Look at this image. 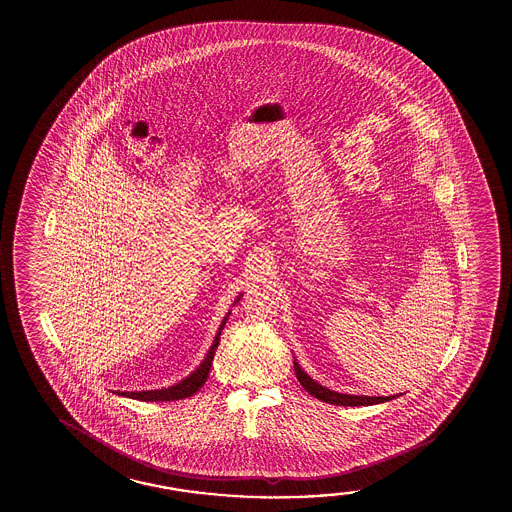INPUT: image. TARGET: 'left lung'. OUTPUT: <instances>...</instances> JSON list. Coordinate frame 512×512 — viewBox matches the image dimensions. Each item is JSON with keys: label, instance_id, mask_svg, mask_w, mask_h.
<instances>
[{"label": "left lung", "instance_id": "left-lung-1", "mask_svg": "<svg viewBox=\"0 0 512 512\" xmlns=\"http://www.w3.org/2000/svg\"><path fill=\"white\" fill-rule=\"evenodd\" d=\"M294 371H296V378L302 384L303 389L307 393L312 394L314 398H318L321 402L332 403V405H343V407H359V405H377V403L389 402L396 396H364V394H344L332 391L328 387L321 386L316 380L303 371L302 366L294 359Z\"/></svg>", "mask_w": 512, "mask_h": 512}]
</instances>
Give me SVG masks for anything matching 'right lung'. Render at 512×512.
I'll list each match as a JSON object with an SVG mask.
<instances>
[{
  "instance_id": "obj_1",
  "label": "right lung",
  "mask_w": 512,
  "mask_h": 512,
  "mask_svg": "<svg viewBox=\"0 0 512 512\" xmlns=\"http://www.w3.org/2000/svg\"><path fill=\"white\" fill-rule=\"evenodd\" d=\"M241 296L243 294H239L235 298L234 303L239 302ZM228 316H230V312H227V316L221 321L218 334H216L214 341L210 344L209 352L205 355V359L200 362V366L194 369L191 375L182 378L178 384L162 387V389H151V391H114V393L119 394V396H126V398H132V400H141V402H173V400H182V398H187V396H193L207 382L210 366H212V361H214V353L218 350L219 336H221V330L227 325Z\"/></svg>"
}]
</instances>
